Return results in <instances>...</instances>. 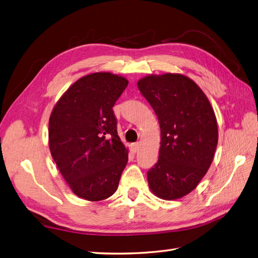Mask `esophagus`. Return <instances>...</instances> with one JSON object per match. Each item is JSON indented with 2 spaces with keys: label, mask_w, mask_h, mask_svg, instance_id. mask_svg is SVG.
Returning a JSON list of instances; mask_svg holds the SVG:
<instances>
[{
  "label": "esophagus",
  "mask_w": 258,
  "mask_h": 258,
  "mask_svg": "<svg viewBox=\"0 0 258 258\" xmlns=\"http://www.w3.org/2000/svg\"><path fill=\"white\" fill-rule=\"evenodd\" d=\"M131 148H132V151H134L135 153H137V152L139 151V148H140V142L132 143V145H131Z\"/></svg>",
  "instance_id": "esophagus-1"
}]
</instances>
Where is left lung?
<instances>
[{
  "label": "left lung",
  "instance_id": "8db88e82",
  "mask_svg": "<svg viewBox=\"0 0 258 258\" xmlns=\"http://www.w3.org/2000/svg\"><path fill=\"white\" fill-rule=\"evenodd\" d=\"M138 88L157 115L161 134L148 185L161 199H178L196 188L213 160L218 138L214 111L197 84L181 74L146 76Z\"/></svg>",
  "mask_w": 258,
  "mask_h": 258
}]
</instances>
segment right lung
Returning <instances> with one entry per match:
<instances>
[{
	"label": "right lung",
	"mask_w": 258,
	"mask_h": 258,
	"mask_svg": "<svg viewBox=\"0 0 258 258\" xmlns=\"http://www.w3.org/2000/svg\"><path fill=\"white\" fill-rule=\"evenodd\" d=\"M128 81L111 73L86 75L70 87L49 118V148L72 191L89 201L116 191L128 162L113 106Z\"/></svg>",
	"instance_id": "1"
}]
</instances>
